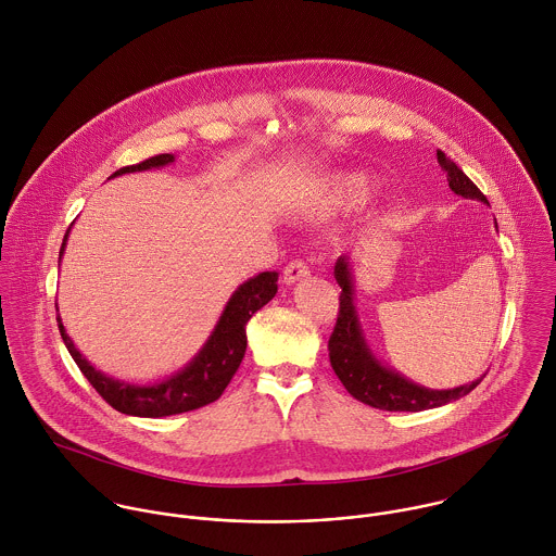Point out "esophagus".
Returning <instances> with one entry per match:
<instances>
[{
  "instance_id": "obj_1",
  "label": "esophagus",
  "mask_w": 556,
  "mask_h": 556,
  "mask_svg": "<svg viewBox=\"0 0 556 556\" xmlns=\"http://www.w3.org/2000/svg\"><path fill=\"white\" fill-rule=\"evenodd\" d=\"M305 277H309V266L305 264V262H301V260H294V262H290L286 268H283V281L290 286V283H296V281H301V279H305Z\"/></svg>"
}]
</instances>
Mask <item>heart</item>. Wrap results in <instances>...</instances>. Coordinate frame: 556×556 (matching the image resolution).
I'll return each mask as SVG.
<instances>
[{"instance_id": "b5f03b06", "label": "heart", "mask_w": 556, "mask_h": 556, "mask_svg": "<svg viewBox=\"0 0 556 556\" xmlns=\"http://www.w3.org/2000/svg\"><path fill=\"white\" fill-rule=\"evenodd\" d=\"M372 190H375V184L368 175L351 173V175L336 177L331 186L325 190V194L333 205H362L370 199Z\"/></svg>"}]
</instances>
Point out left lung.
<instances>
[{
    "instance_id": "1",
    "label": "left lung",
    "mask_w": 556,
    "mask_h": 556,
    "mask_svg": "<svg viewBox=\"0 0 556 556\" xmlns=\"http://www.w3.org/2000/svg\"><path fill=\"white\" fill-rule=\"evenodd\" d=\"M438 162L446 173L448 186L455 194L488 203V197L470 181V177L451 157H446L444 151H438ZM333 275L342 288V294H340L338 323L329 338V359H331L333 372L338 375V379L342 381V386L349 390L353 399L386 412H425V409H435L446 403L464 399L483 381L485 375L472 383H466L453 390H431L383 366L375 357V353L370 351L364 338L357 309H355L351 262L346 255L338 257L333 266Z\"/></svg>"
}]
</instances>
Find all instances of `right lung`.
I'll return each instance as SVG.
<instances>
[{
	"label": "right lung",
	"instance_id": "1",
	"mask_svg": "<svg viewBox=\"0 0 556 556\" xmlns=\"http://www.w3.org/2000/svg\"><path fill=\"white\" fill-rule=\"evenodd\" d=\"M173 162H175L173 153H160L140 164L118 168L110 177L149 170V168H162ZM68 231L64 233V240L60 247V260L66 247ZM277 279H279V273L266 270L240 283L231 294V299L227 301L214 331L210 333L201 351L179 372L151 386L125 383L103 375L101 370L90 366V362L81 357V353L75 349L73 340L64 331L60 316H58V329L77 368L110 407H114L125 416H138V418L175 416V414H184V412H192L203 405H210L225 392L231 377L240 368L247 351V323L257 309H262L277 294ZM55 312H58V303H55Z\"/></svg>",
	"mask_w": 556,
	"mask_h": 556
}]
</instances>
